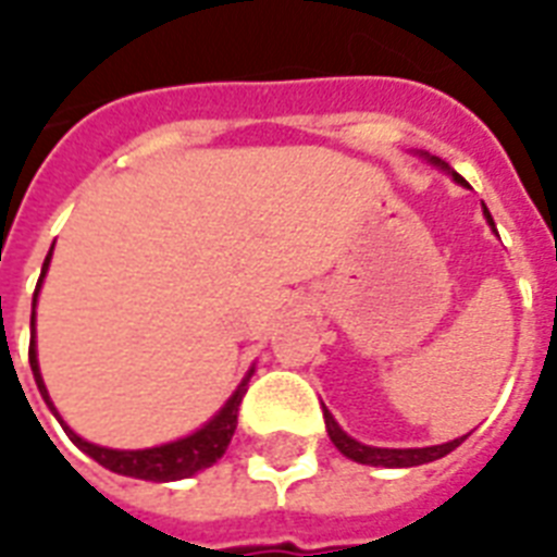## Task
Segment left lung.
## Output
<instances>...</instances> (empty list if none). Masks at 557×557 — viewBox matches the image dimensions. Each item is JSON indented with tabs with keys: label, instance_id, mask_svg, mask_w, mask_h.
I'll use <instances>...</instances> for the list:
<instances>
[{
	"label": "left lung",
	"instance_id": "obj_1",
	"mask_svg": "<svg viewBox=\"0 0 557 557\" xmlns=\"http://www.w3.org/2000/svg\"><path fill=\"white\" fill-rule=\"evenodd\" d=\"M457 183H463V176L455 174ZM484 212H487V206H484ZM487 221L493 224V218L487 212ZM324 425H327V434H331L333 446L339 448L342 455L351 457L357 463H369V467H386V469H405V467H419V463H431V460H440V457H446L448 451H455L460 443H463V436L460 440H451V443H443V446H428V448H374V446H362L357 440L345 434L339 425H336V419H333L327 410H324Z\"/></svg>",
	"mask_w": 557,
	"mask_h": 557
}]
</instances>
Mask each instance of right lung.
I'll return each instance as SVG.
<instances>
[{
	"mask_svg": "<svg viewBox=\"0 0 557 557\" xmlns=\"http://www.w3.org/2000/svg\"><path fill=\"white\" fill-rule=\"evenodd\" d=\"M49 257H52V250H49ZM49 257L44 262V271H40V280L47 274ZM40 280H37V289H40ZM35 289V298H37ZM32 327H35V315H32ZM28 362H32V372H35L37 389L44 395V401L52 407L47 395V386H44V377H40V369H37V354H35V339L28 345ZM247 393V381H242L233 398L221 407V413L203 425L197 434L185 436V440H176V443H168V446L159 448H144V451H114V448H102L94 446L88 440H82L64 425V431L70 434V440L76 443V446L90 455L97 463H102L111 472H117V475H132V478H144V481H176V478H188L200 472V469L212 467L218 457L224 455L226 446H230V440L236 434V422H238V405H242V398ZM52 413H55V407H52ZM59 416V413H55Z\"/></svg>",
	"mask_w": 557,
	"mask_h": 557,
	"instance_id": "obj_1",
	"label": "right lung"
}]
</instances>
